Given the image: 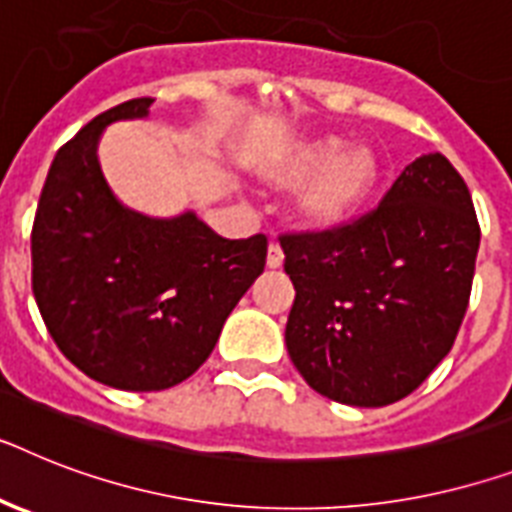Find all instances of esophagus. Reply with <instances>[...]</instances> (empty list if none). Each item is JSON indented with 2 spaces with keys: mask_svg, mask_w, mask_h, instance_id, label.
I'll return each instance as SVG.
<instances>
[{
  "mask_svg": "<svg viewBox=\"0 0 512 512\" xmlns=\"http://www.w3.org/2000/svg\"><path fill=\"white\" fill-rule=\"evenodd\" d=\"M281 263H284V249H281V244L278 242H270L268 268H281Z\"/></svg>",
  "mask_w": 512,
  "mask_h": 512,
  "instance_id": "1",
  "label": "esophagus"
}]
</instances>
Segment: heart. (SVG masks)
<instances>
[{
    "mask_svg": "<svg viewBox=\"0 0 512 512\" xmlns=\"http://www.w3.org/2000/svg\"><path fill=\"white\" fill-rule=\"evenodd\" d=\"M318 175L322 178L310 186L302 210L318 226H336L368 199L376 186L378 162L371 149L360 147L347 155V141L326 136L299 147L276 170L278 181L289 186L305 184Z\"/></svg>",
    "mask_w": 512,
    "mask_h": 512,
    "instance_id": "obj_1",
    "label": "heart"
}]
</instances>
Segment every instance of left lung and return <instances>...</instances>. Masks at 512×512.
I'll return each instance as SVG.
<instances>
[{
	"mask_svg": "<svg viewBox=\"0 0 512 512\" xmlns=\"http://www.w3.org/2000/svg\"><path fill=\"white\" fill-rule=\"evenodd\" d=\"M278 239L297 289L286 350L318 394L392 405L452 350L481 228L471 191L444 155L410 162L368 213Z\"/></svg>",
	"mask_w": 512,
	"mask_h": 512,
	"instance_id": "left-lung-1",
	"label": "left lung"
}]
</instances>
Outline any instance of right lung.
Listing matches in <instances>:
<instances>
[{"mask_svg":"<svg viewBox=\"0 0 512 512\" xmlns=\"http://www.w3.org/2000/svg\"><path fill=\"white\" fill-rule=\"evenodd\" d=\"M152 102L128 99L57 149L31 228L33 297L54 344L126 392H160L197 371L268 255L265 234L223 239L194 213L157 220L112 197L99 134Z\"/></svg>","mask_w":512,"mask_h":512,"instance_id":"right-lung-1","label":"right lung"}]
</instances>
